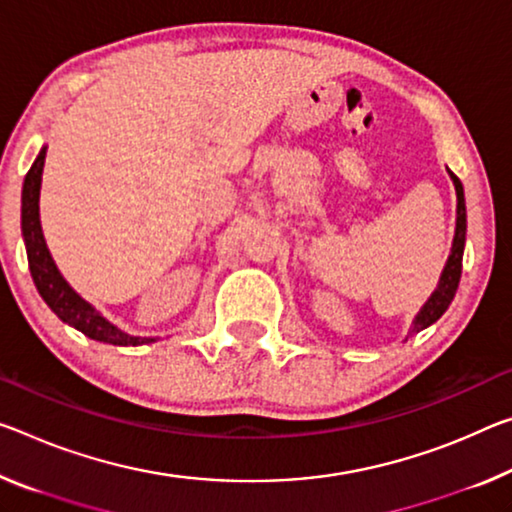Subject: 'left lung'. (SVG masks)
<instances>
[{
    "label": "left lung",
    "mask_w": 512,
    "mask_h": 512,
    "mask_svg": "<svg viewBox=\"0 0 512 512\" xmlns=\"http://www.w3.org/2000/svg\"><path fill=\"white\" fill-rule=\"evenodd\" d=\"M453 186H456V234H453V246H451V255L446 259V266L440 275V282H437V289L431 294V298L426 300V305L421 307L419 314L412 321V332H419L435 323L440 316L449 310L453 296H456L458 282H460V273H462V253H465V234H467V209H465V189H462V182L456 175L451 173Z\"/></svg>",
    "instance_id": "1"
}]
</instances>
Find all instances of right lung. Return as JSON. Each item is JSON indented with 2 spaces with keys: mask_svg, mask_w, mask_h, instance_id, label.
<instances>
[{
  "mask_svg": "<svg viewBox=\"0 0 512 512\" xmlns=\"http://www.w3.org/2000/svg\"><path fill=\"white\" fill-rule=\"evenodd\" d=\"M45 152L47 145H43L29 168L27 177L22 184V237L24 246H27V259L29 271L34 278V285L38 294L50 305V310L59 316L63 323L84 332L86 337L95 339V342L113 344V346H139L148 342H157L154 337H134L127 335L125 330L113 326L109 319L95 310L88 300L81 298L75 289H72L66 278L56 269L54 259L47 250V243L43 237V227H40V180H43V166H45Z\"/></svg>",
  "mask_w": 512,
  "mask_h": 512,
  "instance_id": "obj_1",
  "label": "right lung"
}]
</instances>
